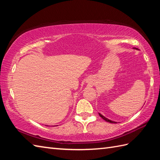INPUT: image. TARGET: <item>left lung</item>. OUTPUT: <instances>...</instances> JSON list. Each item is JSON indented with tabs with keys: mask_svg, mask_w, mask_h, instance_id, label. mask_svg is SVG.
<instances>
[{
	"mask_svg": "<svg viewBox=\"0 0 160 160\" xmlns=\"http://www.w3.org/2000/svg\"><path fill=\"white\" fill-rule=\"evenodd\" d=\"M99 115L103 119V120H104L105 121H107V122H110V123H117L116 122H114V121H112V120H108V118H105L104 116H103L102 115V114H100V113H99Z\"/></svg>",
	"mask_w": 160,
	"mask_h": 160,
	"instance_id": "1",
	"label": "left lung"
}]
</instances>
